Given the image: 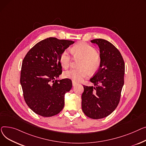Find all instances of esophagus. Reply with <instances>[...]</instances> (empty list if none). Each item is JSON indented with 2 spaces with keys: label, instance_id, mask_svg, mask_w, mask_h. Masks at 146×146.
Listing matches in <instances>:
<instances>
[{
  "label": "esophagus",
  "instance_id": "34e87169",
  "mask_svg": "<svg viewBox=\"0 0 146 146\" xmlns=\"http://www.w3.org/2000/svg\"><path fill=\"white\" fill-rule=\"evenodd\" d=\"M72 86H75V85L77 84V83L76 82H75V81H72Z\"/></svg>",
  "mask_w": 146,
  "mask_h": 146
}]
</instances>
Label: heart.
Masks as SVG:
<instances>
[{"label": "heart", "mask_w": 146, "mask_h": 146, "mask_svg": "<svg viewBox=\"0 0 146 146\" xmlns=\"http://www.w3.org/2000/svg\"><path fill=\"white\" fill-rule=\"evenodd\" d=\"M75 56L82 58L79 63V68H71L65 71L63 76L74 81L78 82L87 77L89 73L96 74L100 67V58L97 55V50L92 46L84 42L79 43L72 48ZM59 61L62 66L66 68L71 63V55L68 50H65L59 57Z\"/></svg>", "instance_id": "1"}]
</instances>
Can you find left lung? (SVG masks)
Segmentation results:
<instances>
[{
  "mask_svg": "<svg viewBox=\"0 0 146 146\" xmlns=\"http://www.w3.org/2000/svg\"><path fill=\"white\" fill-rule=\"evenodd\" d=\"M100 49V67L90 79L93 86L84 85L82 110L87 117L100 119L107 117L117 108L124 85L125 65L119 51L102 39L91 40Z\"/></svg>",
  "mask_w": 146,
  "mask_h": 146,
  "instance_id": "8db88e82",
  "label": "left lung"
}]
</instances>
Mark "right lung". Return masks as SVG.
Returning a JSON list of instances; mask_svg holds the SVG:
<instances>
[{
  "mask_svg": "<svg viewBox=\"0 0 146 146\" xmlns=\"http://www.w3.org/2000/svg\"><path fill=\"white\" fill-rule=\"evenodd\" d=\"M74 41L49 38L33 46L24 58L20 82L28 106L42 117H52L64 107L65 94L72 88L68 78L57 80L62 74L61 53Z\"/></svg>",
  "mask_w": 146,
  "mask_h": 146,
  "instance_id": "right-lung-1",
  "label": "right lung"
}]
</instances>
